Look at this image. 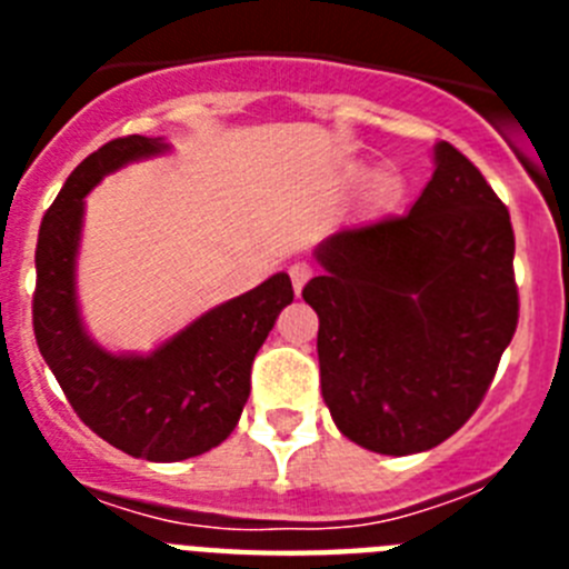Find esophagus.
I'll return each mask as SVG.
<instances>
[{
    "label": "esophagus",
    "instance_id": "obj_1",
    "mask_svg": "<svg viewBox=\"0 0 569 569\" xmlns=\"http://www.w3.org/2000/svg\"><path fill=\"white\" fill-rule=\"evenodd\" d=\"M310 276H313V268H310L308 261H296V264H290V281H293L296 293H301V288L308 284Z\"/></svg>",
    "mask_w": 569,
    "mask_h": 569
}]
</instances>
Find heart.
I'll return each mask as SVG.
<instances>
[{"mask_svg": "<svg viewBox=\"0 0 569 569\" xmlns=\"http://www.w3.org/2000/svg\"><path fill=\"white\" fill-rule=\"evenodd\" d=\"M376 188H379V190H387V188H390V179H387L385 173L376 176Z\"/></svg>", "mask_w": 569, "mask_h": 569, "instance_id": "b5f03b06", "label": "heart"}]
</instances>
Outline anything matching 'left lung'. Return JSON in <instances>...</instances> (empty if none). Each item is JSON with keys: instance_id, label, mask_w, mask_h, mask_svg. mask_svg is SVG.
<instances>
[{"instance_id": "left-lung-1", "label": "left lung", "mask_w": 569, "mask_h": 569, "mask_svg": "<svg viewBox=\"0 0 569 569\" xmlns=\"http://www.w3.org/2000/svg\"><path fill=\"white\" fill-rule=\"evenodd\" d=\"M410 213L316 248L301 290L319 313L321 396L365 450L410 456L459 430L519 325L510 213L450 142Z\"/></svg>"}]
</instances>
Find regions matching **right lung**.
<instances>
[{
    "label": "right lung",
    "instance_id": "1",
    "mask_svg": "<svg viewBox=\"0 0 569 569\" xmlns=\"http://www.w3.org/2000/svg\"><path fill=\"white\" fill-rule=\"evenodd\" d=\"M148 136H124L90 153L53 199L39 228L33 333L79 419L122 453L182 461L222 445L250 396V367L293 301L288 273L216 305L150 356L110 353L90 339L77 305L84 196L104 176L164 153Z\"/></svg>",
    "mask_w": 569,
    "mask_h": 569
}]
</instances>
